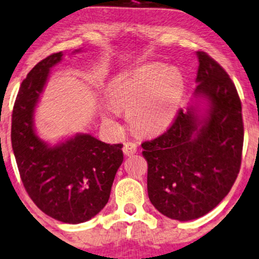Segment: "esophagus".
<instances>
[{"mask_svg":"<svg viewBox=\"0 0 259 259\" xmlns=\"http://www.w3.org/2000/svg\"><path fill=\"white\" fill-rule=\"evenodd\" d=\"M137 151V146L135 142H126L124 143L123 146V153L126 155V156H132Z\"/></svg>","mask_w":259,"mask_h":259,"instance_id":"34e87169","label":"esophagus"}]
</instances>
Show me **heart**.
<instances>
[{"label":"heart","mask_w":259,"mask_h":259,"mask_svg":"<svg viewBox=\"0 0 259 259\" xmlns=\"http://www.w3.org/2000/svg\"><path fill=\"white\" fill-rule=\"evenodd\" d=\"M185 94V78L175 66L147 64L110 82L106 96L113 108L127 111L130 123L156 133L171 123Z\"/></svg>","instance_id":"b5f03b06"}]
</instances>
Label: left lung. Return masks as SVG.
Instances as JSON below:
<instances>
[{"label":"left lung","mask_w":259,"mask_h":259,"mask_svg":"<svg viewBox=\"0 0 259 259\" xmlns=\"http://www.w3.org/2000/svg\"><path fill=\"white\" fill-rule=\"evenodd\" d=\"M196 55L194 95L207 102L206 115L194 106L180 109L163 134L141 144L151 204L180 222L212 211L229 194L242 163L244 124L236 86L207 53Z\"/></svg>","instance_id":"obj_1"}]
</instances>
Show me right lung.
I'll return each mask as SVG.
<instances>
[{
	"instance_id": "right-lung-1",
	"label": "right lung",
	"mask_w": 259,
	"mask_h": 259,
	"mask_svg": "<svg viewBox=\"0 0 259 259\" xmlns=\"http://www.w3.org/2000/svg\"><path fill=\"white\" fill-rule=\"evenodd\" d=\"M75 52H79L77 50ZM63 53L37 63L20 86L12 116V147L23 187L44 213L67 224L88 222L108 204L123 144L78 134L50 147L34 130V109L52 66Z\"/></svg>"
}]
</instances>
